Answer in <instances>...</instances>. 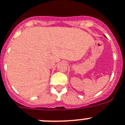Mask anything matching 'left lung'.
Masks as SVG:
<instances>
[{"instance_id": "8db88e82", "label": "left lung", "mask_w": 125, "mask_h": 125, "mask_svg": "<svg viewBox=\"0 0 125 125\" xmlns=\"http://www.w3.org/2000/svg\"><path fill=\"white\" fill-rule=\"evenodd\" d=\"M105 36V37H106V36Z\"/></svg>"}]
</instances>
